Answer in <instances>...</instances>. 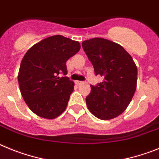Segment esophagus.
<instances>
[{"instance_id": "1", "label": "esophagus", "mask_w": 159, "mask_h": 159, "mask_svg": "<svg viewBox=\"0 0 159 159\" xmlns=\"http://www.w3.org/2000/svg\"><path fill=\"white\" fill-rule=\"evenodd\" d=\"M82 83H84L83 82V81H76V84L78 85H81V84H82Z\"/></svg>"}]
</instances>
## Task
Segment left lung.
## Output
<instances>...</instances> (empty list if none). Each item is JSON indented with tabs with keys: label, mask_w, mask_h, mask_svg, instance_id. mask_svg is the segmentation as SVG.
<instances>
[{
	"label": "left lung",
	"mask_w": 159,
	"mask_h": 159,
	"mask_svg": "<svg viewBox=\"0 0 159 159\" xmlns=\"http://www.w3.org/2000/svg\"><path fill=\"white\" fill-rule=\"evenodd\" d=\"M82 48L93 64L96 75L104 80L86 97L90 112L103 120H111L128 108L135 94L137 66L122 46L103 38L82 42Z\"/></svg>",
	"instance_id": "obj_1"
}]
</instances>
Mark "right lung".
<instances>
[{"label": "right lung", "instance_id": "add662e5", "mask_svg": "<svg viewBox=\"0 0 159 159\" xmlns=\"http://www.w3.org/2000/svg\"><path fill=\"white\" fill-rule=\"evenodd\" d=\"M80 48L78 41L56 35L35 43L24 55L18 82L24 101L35 115L52 120L66 110L74 83L58 76L67 74L66 61Z\"/></svg>", "mask_w": 159, "mask_h": 159}]
</instances>
